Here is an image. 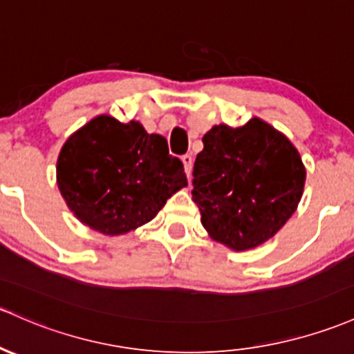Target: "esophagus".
<instances>
[{
  "instance_id": "esophagus-1",
  "label": "esophagus",
  "mask_w": 354,
  "mask_h": 354,
  "mask_svg": "<svg viewBox=\"0 0 354 354\" xmlns=\"http://www.w3.org/2000/svg\"><path fill=\"white\" fill-rule=\"evenodd\" d=\"M182 163H184V169H185V174H187V177H191V170H192V155H182Z\"/></svg>"
}]
</instances>
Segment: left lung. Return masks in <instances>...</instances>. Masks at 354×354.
I'll return each mask as SVG.
<instances>
[{"instance_id":"1","label":"left lung","mask_w":354,"mask_h":354,"mask_svg":"<svg viewBox=\"0 0 354 354\" xmlns=\"http://www.w3.org/2000/svg\"><path fill=\"white\" fill-rule=\"evenodd\" d=\"M194 163L192 201L214 241L245 252L270 239L297 209L306 167L283 133L260 118L216 124Z\"/></svg>"}]
</instances>
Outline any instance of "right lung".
Segmentation results:
<instances>
[{
	"label": "right lung",
	"mask_w": 354,
	"mask_h": 354,
	"mask_svg": "<svg viewBox=\"0 0 354 354\" xmlns=\"http://www.w3.org/2000/svg\"><path fill=\"white\" fill-rule=\"evenodd\" d=\"M57 185L79 221L116 236L151 221L187 177L162 135L101 115L64 143Z\"/></svg>",
	"instance_id": "add662e5"
}]
</instances>
